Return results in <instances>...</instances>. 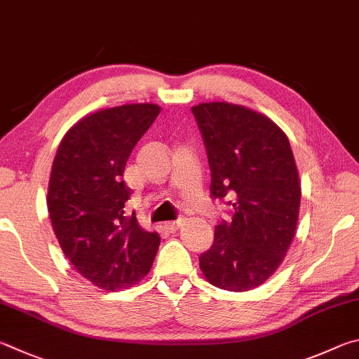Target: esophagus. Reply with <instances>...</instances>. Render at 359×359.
<instances>
[{"label":"esophagus","mask_w":359,"mask_h":359,"mask_svg":"<svg viewBox=\"0 0 359 359\" xmlns=\"http://www.w3.org/2000/svg\"><path fill=\"white\" fill-rule=\"evenodd\" d=\"M184 222H186V219L184 217H180V219H176V221L167 224V229L170 231H178L181 227H183Z\"/></svg>","instance_id":"esophagus-1"}]
</instances>
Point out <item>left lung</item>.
Returning <instances> with one entry per match:
<instances>
[{
  "mask_svg": "<svg viewBox=\"0 0 359 359\" xmlns=\"http://www.w3.org/2000/svg\"><path fill=\"white\" fill-rule=\"evenodd\" d=\"M208 154L211 197L231 198V221L200 255L206 280L222 290L262 285L284 262L297 230L301 183L287 135L268 116L229 102L192 107Z\"/></svg>",
  "mask_w": 359,
  "mask_h": 359,
  "instance_id": "obj_1",
  "label": "left lung"
}]
</instances>
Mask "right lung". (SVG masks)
Returning a JSON list of instances; mask_svg holds the SVG:
<instances>
[{"mask_svg":"<svg viewBox=\"0 0 359 359\" xmlns=\"http://www.w3.org/2000/svg\"><path fill=\"white\" fill-rule=\"evenodd\" d=\"M161 111L126 104L81 118L66 132L48 181L47 208L62 252L102 290L135 285L153 266L161 238L126 215L123 173L132 149Z\"/></svg>","mask_w":359,"mask_h":359,"instance_id":"obj_1","label":"right lung"}]
</instances>
